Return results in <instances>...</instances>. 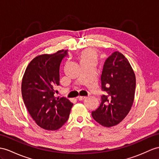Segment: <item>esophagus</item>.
<instances>
[{
    "instance_id": "1",
    "label": "esophagus",
    "mask_w": 159,
    "mask_h": 159,
    "mask_svg": "<svg viewBox=\"0 0 159 159\" xmlns=\"http://www.w3.org/2000/svg\"><path fill=\"white\" fill-rule=\"evenodd\" d=\"M85 98H86V96H78V100H83Z\"/></svg>"
}]
</instances>
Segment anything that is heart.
I'll return each instance as SVG.
<instances>
[{
    "label": "heart",
    "mask_w": 159,
    "mask_h": 159,
    "mask_svg": "<svg viewBox=\"0 0 159 159\" xmlns=\"http://www.w3.org/2000/svg\"><path fill=\"white\" fill-rule=\"evenodd\" d=\"M80 58L81 63L87 61L96 62L98 58V54L95 50L92 48H88L81 52Z\"/></svg>",
    "instance_id": "obj_1"
}]
</instances>
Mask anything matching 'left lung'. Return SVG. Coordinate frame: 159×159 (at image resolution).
Segmentation results:
<instances>
[{"instance_id":"1","label":"left lung","mask_w":159,"mask_h":159,"mask_svg":"<svg viewBox=\"0 0 159 159\" xmlns=\"http://www.w3.org/2000/svg\"><path fill=\"white\" fill-rule=\"evenodd\" d=\"M101 88L105 94L92 116L102 126L119 124L129 113L135 89V75L125 56L114 52L104 62L101 75Z\"/></svg>"}]
</instances>
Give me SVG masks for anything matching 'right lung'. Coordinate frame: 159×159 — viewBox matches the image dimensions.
<instances>
[{"instance_id": "obj_1", "label": "right lung", "mask_w": 159, "mask_h": 159, "mask_svg": "<svg viewBox=\"0 0 159 159\" xmlns=\"http://www.w3.org/2000/svg\"><path fill=\"white\" fill-rule=\"evenodd\" d=\"M67 50L39 55L27 67L21 83L25 105L36 124L46 130H57L69 119L73 106L65 97L56 98L54 88L59 85L62 60Z\"/></svg>"}]
</instances>
